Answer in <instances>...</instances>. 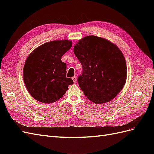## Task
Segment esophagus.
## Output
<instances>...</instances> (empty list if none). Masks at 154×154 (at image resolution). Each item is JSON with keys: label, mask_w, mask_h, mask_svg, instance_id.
I'll return each mask as SVG.
<instances>
[{"label": "esophagus", "mask_w": 154, "mask_h": 154, "mask_svg": "<svg viewBox=\"0 0 154 154\" xmlns=\"http://www.w3.org/2000/svg\"><path fill=\"white\" fill-rule=\"evenodd\" d=\"M72 80H73L74 83H76V76H74L72 77Z\"/></svg>", "instance_id": "obj_1"}]
</instances>
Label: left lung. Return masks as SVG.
<instances>
[{"instance_id":"left-lung-1","label":"left lung","mask_w":154,"mask_h":154,"mask_svg":"<svg viewBox=\"0 0 154 154\" xmlns=\"http://www.w3.org/2000/svg\"><path fill=\"white\" fill-rule=\"evenodd\" d=\"M74 53L83 68L78 85L88 100L104 103L122 90L127 79V65L116 45L98 36H87L74 45Z\"/></svg>"}]
</instances>
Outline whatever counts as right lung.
Instances as JSON below:
<instances>
[{
	"label": "right lung",
	"instance_id": "right-lung-1",
	"mask_svg": "<svg viewBox=\"0 0 154 154\" xmlns=\"http://www.w3.org/2000/svg\"><path fill=\"white\" fill-rule=\"evenodd\" d=\"M71 47L70 40L51 41L35 49L27 58L24 82L36 100L53 103L62 97L68 86L73 84L72 79L66 77V63L61 60Z\"/></svg>",
	"mask_w": 154,
	"mask_h": 154
}]
</instances>
